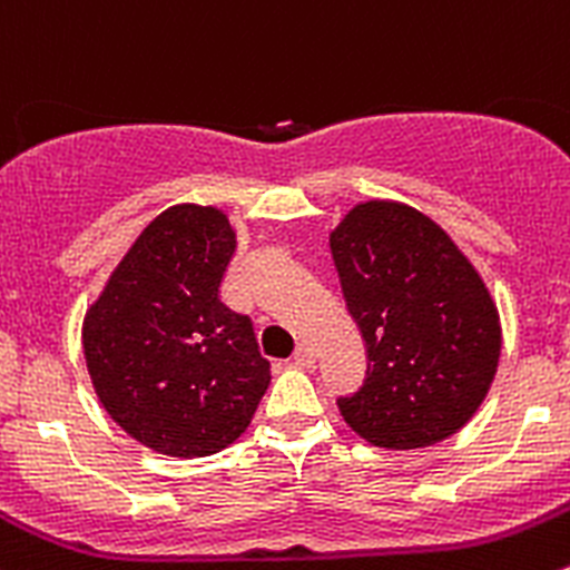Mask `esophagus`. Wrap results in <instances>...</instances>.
I'll return each instance as SVG.
<instances>
[{"instance_id":"34e87169","label":"esophagus","mask_w":570,"mask_h":570,"mask_svg":"<svg viewBox=\"0 0 570 570\" xmlns=\"http://www.w3.org/2000/svg\"><path fill=\"white\" fill-rule=\"evenodd\" d=\"M293 363L302 365V368H309V365L315 363L313 346H307V343H302V346H298L296 352H293Z\"/></svg>"}]
</instances>
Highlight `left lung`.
I'll use <instances>...</instances> for the list:
<instances>
[{"label":"left lung","mask_w":570,"mask_h":570,"mask_svg":"<svg viewBox=\"0 0 570 570\" xmlns=\"http://www.w3.org/2000/svg\"><path fill=\"white\" fill-rule=\"evenodd\" d=\"M330 249L368 357L363 385L337 396L343 421L382 449L454 435L488 396L501 354L476 268L432 218L382 199L348 210Z\"/></svg>","instance_id":"1"}]
</instances>
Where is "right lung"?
<instances>
[{"instance_id":"add662e5","label":"right lung","mask_w":570,"mask_h":570,"mask_svg":"<svg viewBox=\"0 0 570 570\" xmlns=\"http://www.w3.org/2000/svg\"><path fill=\"white\" fill-rule=\"evenodd\" d=\"M233 255L222 210L168 207L88 309L82 348L96 396L151 452H222L249 426L272 382L252 318L218 296Z\"/></svg>"}]
</instances>
